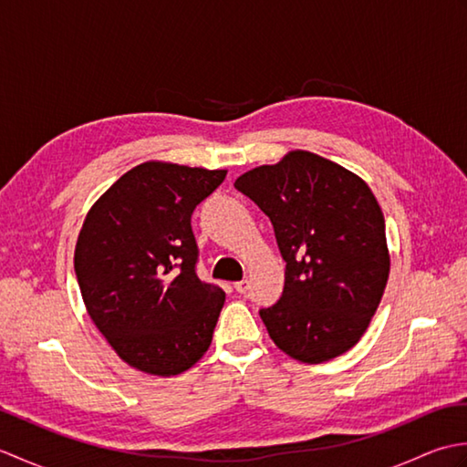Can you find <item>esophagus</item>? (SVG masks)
I'll return each mask as SVG.
<instances>
[{"instance_id":"esophagus-1","label":"esophagus","mask_w":467,"mask_h":467,"mask_svg":"<svg viewBox=\"0 0 467 467\" xmlns=\"http://www.w3.org/2000/svg\"><path fill=\"white\" fill-rule=\"evenodd\" d=\"M249 289H251V283L246 281V279H244V281H239V283H234V291H236V293L244 295Z\"/></svg>"}]
</instances>
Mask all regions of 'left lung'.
Listing matches in <instances>:
<instances>
[{"label": "left lung", "mask_w": 467, "mask_h": 467, "mask_svg": "<svg viewBox=\"0 0 467 467\" xmlns=\"http://www.w3.org/2000/svg\"><path fill=\"white\" fill-rule=\"evenodd\" d=\"M269 216L285 265L283 295L259 315L293 359L321 363L361 339L385 291L389 253L371 188L305 150L236 178Z\"/></svg>", "instance_id": "left-lung-1"}]
</instances>
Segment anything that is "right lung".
Wrapping results in <instances>:
<instances>
[{
    "label": "right lung",
    "mask_w": 467,
    "mask_h": 467,
    "mask_svg": "<svg viewBox=\"0 0 467 467\" xmlns=\"http://www.w3.org/2000/svg\"><path fill=\"white\" fill-rule=\"evenodd\" d=\"M224 176L144 162L108 188L78 236L74 269L88 315L144 373L178 375L211 347L224 291L198 279L191 218Z\"/></svg>",
    "instance_id": "right-lung-1"
}]
</instances>
